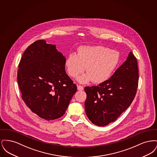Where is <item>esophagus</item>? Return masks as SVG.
Segmentation results:
<instances>
[{
	"label": "esophagus",
	"mask_w": 157,
	"mask_h": 157,
	"mask_svg": "<svg viewBox=\"0 0 157 157\" xmlns=\"http://www.w3.org/2000/svg\"><path fill=\"white\" fill-rule=\"evenodd\" d=\"M77 88H78V90H83V89H84L83 87L81 86V85H78Z\"/></svg>",
	"instance_id": "esophagus-1"
}]
</instances>
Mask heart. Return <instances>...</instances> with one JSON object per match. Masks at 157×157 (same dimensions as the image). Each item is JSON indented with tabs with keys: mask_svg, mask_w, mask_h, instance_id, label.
Wrapping results in <instances>:
<instances>
[{
	"mask_svg": "<svg viewBox=\"0 0 157 157\" xmlns=\"http://www.w3.org/2000/svg\"><path fill=\"white\" fill-rule=\"evenodd\" d=\"M120 62V53L116 51L101 46H82L78 55H68L66 66L69 75L72 78L82 74L86 67L87 74L79 77V82L86 83L92 80L95 83H101L111 76Z\"/></svg>",
	"mask_w": 157,
	"mask_h": 157,
	"instance_id": "heart-1",
	"label": "heart"
}]
</instances>
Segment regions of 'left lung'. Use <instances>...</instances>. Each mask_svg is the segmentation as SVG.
Masks as SVG:
<instances>
[{"mask_svg":"<svg viewBox=\"0 0 157 157\" xmlns=\"http://www.w3.org/2000/svg\"><path fill=\"white\" fill-rule=\"evenodd\" d=\"M137 60L132 52L107 81L86 86V114L95 125L104 127L117 120L131 104L138 86Z\"/></svg>","mask_w":157,"mask_h":157,"instance_id":"1","label":"left lung"}]
</instances>
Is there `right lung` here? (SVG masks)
<instances>
[{"mask_svg":"<svg viewBox=\"0 0 157 157\" xmlns=\"http://www.w3.org/2000/svg\"><path fill=\"white\" fill-rule=\"evenodd\" d=\"M66 58L55 45L37 40L23 53L17 81L22 98L40 118L52 121L62 117L77 90L66 74Z\"/></svg>","mask_w":157,"mask_h":157,"instance_id":"right-lung-1","label":"right lung"}]
</instances>
